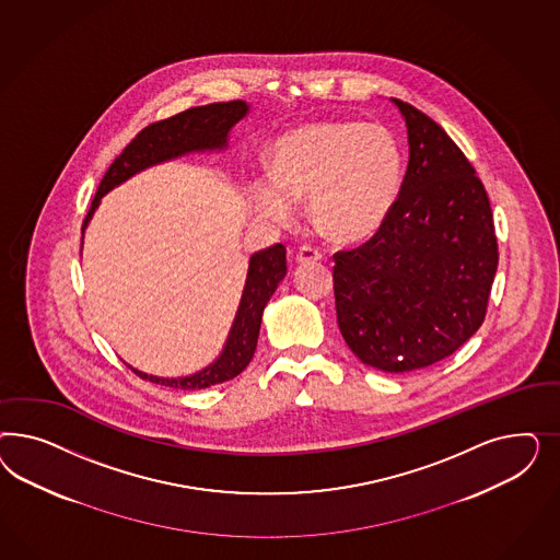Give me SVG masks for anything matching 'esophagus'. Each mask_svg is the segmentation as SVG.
<instances>
[{
  "mask_svg": "<svg viewBox=\"0 0 560 560\" xmlns=\"http://www.w3.org/2000/svg\"><path fill=\"white\" fill-rule=\"evenodd\" d=\"M323 258V253L316 248V246H310L304 244L300 250H298V262H316Z\"/></svg>",
  "mask_w": 560,
  "mask_h": 560,
  "instance_id": "esophagus-1",
  "label": "esophagus"
}]
</instances>
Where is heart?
<instances>
[{
    "label": "heart",
    "instance_id": "b5f03b06",
    "mask_svg": "<svg viewBox=\"0 0 560 560\" xmlns=\"http://www.w3.org/2000/svg\"><path fill=\"white\" fill-rule=\"evenodd\" d=\"M405 176V153L384 125L316 120L272 143L271 174L250 180L262 218L289 221L307 197L312 221L328 236L361 240L388 218Z\"/></svg>",
    "mask_w": 560,
    "mask_h": 560
}]
</instances>
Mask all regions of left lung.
I'll return each instance as SVG.
<instances>
[{
	"label": "left lung",
	"instance_id": "obj_1",
	"mask_svg": "<svg viewBox=\"0 0 560 560\" xmlns=\"http://www.w3.org/2000/svg\"><path fill=\"white\" fill-rule=\"evenodd\" d=\"M408 166L388 218L335 258L340 335L365 365L429 368L485 323L499 246L485 185L440 125L408 102Z\"/></svg>",
	"mask_w": 560,
	"mask_h": 560
}]
</instances>
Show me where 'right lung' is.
<instances>
[{"mask_svg":"<svg viewBox=\"0 0 560 560\" xmlns=\"http://www.w3.org/2000/svg\"><path fill=\"white\" fill-rule=\"evenodd\" d=\"M246 113H248L246 102H213L205 106H192L170 119L158 120L148 125L145 129H141L106 170L92 207L88 209V215L82 223V234H84L85 223L90 221L94 209L101 203L102 195H106L110 188L117 187L139 170L160 164L164 160L178 158L183 153L225 148L230 129ZM285 253L288 250L283 244H275L250 258L248 277H246L236 318L232 324L228 342L223 347V353L215 363H211L209 368H205L203 372L195 375L170 377V380L137 372L133 368L131 372L153 384L180 388V390H203L209 386L228 382L236 377L237 373L244 372L255 355L265 305L271 300L275 289L288 272Z\"/></svg>","mask_w":560,"mask_h":560,"instance_id":"add662e5","label":"right lung"}]
</instances>
